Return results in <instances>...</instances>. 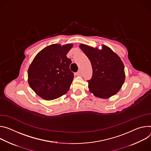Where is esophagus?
I'll return each mask as SVG.
<instances>
[{
  "instance_id": "34e87169",
  "label": "esophagus",
  "mask_w": 151,
  "mask_h": 151,
  "mask_svg": "<svg viewBox=\"0 0 151 151\" xmlns=\"http://www.w3.org/2000/svg\"><path fill=\"white\" fill-rule=\"evenodd\" d=\"M77 76H80V74H81V73H80V71H78L77 73H76V74Z\"/></svg>"
}]
</instances>
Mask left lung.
<instances>
[{"mask_svg": "<svg viewBox=\"0 0 151 151\" xmlns=\"http://www.w3.org/2000/svg\"><path fill=\"white\" fill-rule=\"evenodd\" d=\"M92 67V77L88 80L89 91L95 96L109 98L118 93L125 81L124 65L118 55L109 47L102 49L80 44Z\"/></svg>", "mask_w": 151, "mask_h": 151, "instance_id": "obj_1", "label": "left lung"}]
</instances>
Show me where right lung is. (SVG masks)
Segmentation results:
<instances>
[{"label": "right lung", "instance_id": "add662e5", "mask_svg": "<svg viewBox=\"0 0 151 151\" xmlns=\"http://www.w3.org/2000/svg\"><path fill=\"white\" fill-rule=\"evenodd\" d=\"M73 44H52L40 51L30 65L27 74L30 88L45 100L67 93L74 78L71 59L66 57Z\"/></svg>", "mask_w": 151, "mask_h": 151}]
</instances>
